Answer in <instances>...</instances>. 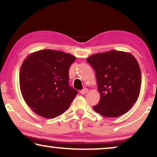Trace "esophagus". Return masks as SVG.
Segmentation results:
<instances>
[{"instance_id": "esophagus-1", "label": "esophagus", "mask_w": 157, "mask_h": 157, "mask_svg": "<svg viewBox=\"0 0 157 157\" xmlns=\"http://www.w3.org/2000/svg\"><path fill=\"white\" fill-rule=\"evenodd\" d=\"M88 89H87V88H84V89H82V90H80V93L82 95H84V94H85V93H86L87 92H88Z\"/></svg>"}]
</instances>
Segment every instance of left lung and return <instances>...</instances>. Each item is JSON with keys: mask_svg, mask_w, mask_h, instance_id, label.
<instances>
[{"mask_svg": "<svg viewBox=\"0 0 157 157\" xmlns=\"http://www.w3.org/2000/svg\"><path fill=\"white\" fill-rule=\"evenodd\" d=\"M96 72L101 98L93 109L106 117H117L131 109L139 96L141 73L131 53L109 51L86 59Z\"/></svg>", "mask_w": 157, "mask_h": 157, "instance_id": "obj_1", "label": "left lung"}]
</instances>
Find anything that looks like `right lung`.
<instances>
[{
    "label": "right lung",
    "instance_id": "add662e5",
    "mask_svg": "<svg viewBox=\"0 0 157 157\" xmlns=\"http://www.w3.org/2000/svg\"><path fill=\"white\" fill-rule=\"evenodd\" d=\"M74 56L59 51L41 50L24 60L19 85L24 100L37 114L54 118L66 112L77 94L69 85V69Z\"/></svg>",
    "mask_w": 157,
    "mask_h": 157
}]
</instances>
